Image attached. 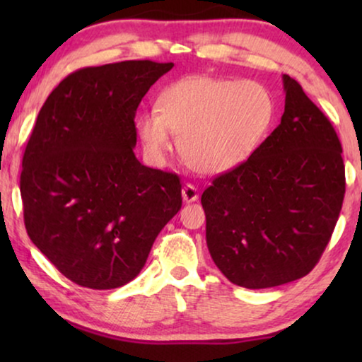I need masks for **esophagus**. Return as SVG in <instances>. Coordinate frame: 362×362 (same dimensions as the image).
<instances>
[{"label": "esophagus", "instance_id": "1", "mask_svg": "<svg viewBox=\"0 0 362 362\" xmlns=\"http://www.w3.org/2000/svg\"><path fill=\"white\" fill-rule=\"evenodd\" d=\"M199 199V191H197L196 186L186 185L182 187V201L185 202H194Z\"/></svg>", "mask_w": 362, "mask_h": 362}]
</instances>
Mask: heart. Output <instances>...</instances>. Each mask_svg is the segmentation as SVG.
I'll list each match as a JSON object with an SVG mask.
<instances>
[{"label": "heart", "instance_id": "b5f03b06", "mask_svg": "<svg viewBox=\"0 0 362 362\" xmlns=\"http://www.w3.org/2000/svg\"><path fill=\"white\" fill-rule=\"evenodd\" d=\"M275 113L274 97L262 83L192 76L166 87L158 110H143L135 127L150 156H165L176 133L187 165L204 175H221L254 155Z\"/></svg>", "mask_w": 362, "mask_h": 362}]
</instances>
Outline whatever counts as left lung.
I'll return each instance as SVG.
<instances>
[{
    "label": "left lung",
    "mask_w": 362,
    "mask_h": 362,
    "mask_svg": "<svg viewBox=\"0 0 362 362\" xmlns=\"http://www.w3.org/2000/svg\"><path fill=\"white\" fill-rule=\"evenodd\" d=\"M280 125L202 192L209 254L232 284L259 290L308 275L343 206V148L328 117L284 76Z\"/></svg>",
    "instance_id": "8db88e82"
}]
</instances>
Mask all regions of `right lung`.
I'll use <instances>...</instances> for the list:
<instances>
[{
	"label": "right lung",
	"instance_id": "1",
	"mask_svg": "<svg viewBox=\"0 0 362 362\" xmlns=\"http://www.w3.org/2000/svg\"><path fill=\"white\" fill-rule=\"evenodd\" d=\"M173 62L123 61L69 74L44 102L24 150V226L74 284L123 286L181 209L175 173L136 160L135 115Z\"/></svg>",
	"mask_w": 362,
	"mask_h": 362
}]
</instances>
